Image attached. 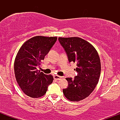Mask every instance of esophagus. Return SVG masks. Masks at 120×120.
<instances>
[{
  "label": "esophagus",
  "mask_w": 120,
  "mask_h": 120,
  "mask_svg": "<svg viewBox=\"0 0 120 120\" xmlns=\"http://www.w3.org/2000/svg\"><path fill=\"white\" fill-rule=\"evenodd\" d=\"M53 78H54V79H56V80H60V79L61 78V77L59 76V75H53Z\"/></svg>",
  "instance_id": "34e87169"
}]
</instances>
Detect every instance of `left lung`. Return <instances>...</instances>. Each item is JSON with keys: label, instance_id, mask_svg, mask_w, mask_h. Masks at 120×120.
<instances>
[{"label": "left lung", "instance_id": "1", "mask_svg": "<svg viewBox=\"0 0 120 120\" xmlns=\"http://www.w3.org/2000/svg\"><path fill=\"white\" fill-rule=\"evenodd\" d=\"M69 63H75L78 73L73 79L67 78L68 87L63 89L66 98L71 101H79L88 97L99 82L101 63L97 51L91 44L79 37H59Z\"/></svg>", "mask_w": 120, "mask_h": 120}]
</instances>
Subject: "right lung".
I'll return each instance as SVG.
<instances>
[{
	"label": "right lung",
	"mask_w": 120,
	"mask_h": 120,
	"mask_svg": "<svg viewBox=\"0 0 120 120\" xmlns=\"http://www.w3.org/2000/svg\"><path fill=\"white\" fill-rule=\"evenodd\" d=\"M57 39V37L35 36L24 42L19 49L15 59V77L21 89L28 96L42 97L53 82L51 74L41 72L37 66L41 65Z\"/></svg>",
	"instance_id": "1"
}]
</instances>
